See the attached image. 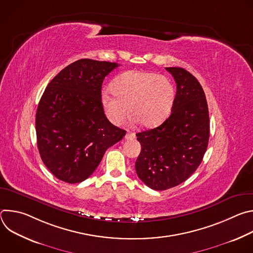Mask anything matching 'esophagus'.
I'll use <instances>...</instances> for the list:
<instances>
[{
    "label": "esophagus",
    "mask_w": 253,
    "mask_h": 253,
    "mask_svg": "<svg viewBox=\"0 0 253 253\" xmlns=\"http://www.w3.org/2000/svg\"><path fill=\"white\" fill-rule=\"evenodd\" d=\"M125 138L127 140H131V139H134L135 138V134L132 133V132H128L126 135H125Z\"/></svg>",
    "instance_id": "34e87169"
}]
</instances>
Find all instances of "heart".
I'll return each instance as SVG.
<instances>
[{
  "mask_svg": "<svg viewBox=\"0 0 253 253\" xmlns=\"http://www.w3.org/2000/svg\"><path fill=\"white\" fill-rule=\"evenodd\" d=\"M112 90L103 93L102 106L106 117L114 125H120L130 110L142 126H158L169 115L175 99L170 79L151 72H125L114 81Z\"/></svg>",
  "mask_w": 253,
  "mask_h": 253,
  "instance_id": "heart-1",
  "label": "heart"
}]
</instances>
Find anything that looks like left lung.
Wrapping results in <instances>:
<instances>
[{
  "label": "left lung",
  "instance_id": "obj_1",
  "mask_svg": "<svg viewBox=\"0 0 253 253\" xmlns=\"http://www.w3.org/2000/svg\"><path fill=\"white\" fill-rule=\"evenodd\" d=\"M176 82L170 116L158 127L137 133L141 144L135 169L154 190L184 182L198 168L209 140V113L198 80L183 68H165Z\"/></svg>",
  "mask_w": 253,
  "mask_h": 253
}]
</instances>
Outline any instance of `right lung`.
Returning a JSON list of instances; mask_svg holds the SVG:
<instances>
[{"mask_svg":"<svg viewBox=\"0 0 253 253\" xmlns=\"http://www.w3.org/2000/svg\"><path fill=\"white\" fill-rule=\"evenodd\" d=\"M118 66L81 59L45 89L36 113L37 145L46 167L64 182L84 181L126 134L107 119L101 101L102 83Z\"/></svg>","mask_w":253,"mask_h":253,"instance_id":"1","label":"right lung"}]
</instances>
